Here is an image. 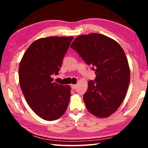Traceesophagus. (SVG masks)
<instances>
[{"label": "esophagus", "instance_id": "esophagus-1", "mask_svg": "<svg viewBox=\"0 0 148 148\" xmlns=\"http://www.w3.org/2000/svg\"><path fill=\"white\" fill-rule=\"evenodd\" d=\"M71 87L72 88V89H76L77 87V85H71Z\"/></svg>", "mask_w": 148, "mask_h": 148}]
</instances>
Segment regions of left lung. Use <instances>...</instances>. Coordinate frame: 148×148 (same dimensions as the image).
<instances>
[{"label":"left lung","instance_id":"8db88e82","mask_svg":"<svg viewBox=\"0 0 148 148\" xmlns=\"http://www.w3.org/2000/svg\"><path fill=\"white\" fill-rule=\"evenodd\" d=\"M96 77L88 82L84 101L90 113L106 117L123 101L130 82L126 55L120 45L105 35L92 33L77 36L71 44Z\"/></svg>","mask_w":148,"mask_h":148}]
</instances>
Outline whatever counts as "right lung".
<instances>
[{
	"instance_id": "1",
	"label": "right lung",
	"mask_w": 148,
	"mask_h": 148,
	"mask_svg": "<svg viewBox=\"0 0 148 148\" xmlns=\"http://www.w3.org/2000/svg\"><path fill=\"white\" fill-rule=\"evenodd\" d=\"M74 37L49 36L35 40L24 53L19 66V84L27 104L47 121L59 118L66 110L71 87L53 82Z\"/></svg>"
}]
</instances>
